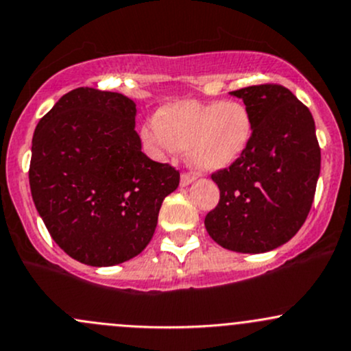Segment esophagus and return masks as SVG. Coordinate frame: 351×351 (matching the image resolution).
I'll return each mask as SVG.
<instances>
[{
    "mask_svg": "<svg viewBox=\"0 0 351 351\" xmlns=\"http://www.w3.org/2000/svg\"><path fill=\"white\" fill-rule=\"evenodd\" d=\"M194 179H195L194 174H191V172H184V174L180 176V186L182 187L189 186L191 182H194Z\"/></svg>",
    "mask_w": 351,
    "mask_h": 351,
    "instance_id": "1",
    "label": "esophagus"
}]
</instances>
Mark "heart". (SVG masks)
<instances>
[{
    "mask_svg": "<svg viewBox=\"0 0 351 351\" xmlns=\"http://www.w3.org/2000/svg\"><path fill=\"white\" fill-rule=\"evenodd\" d=\"M141 135L156 159L187 152L195 169L213 172L243 156L252 137V120L239 101L180 100L164 105Z\"/></svg>",
    "mask_w": 351,
    "mask_h": 351,
    "instance_id": "b5f03b06",
    "label": "heart"
}]
</instances>
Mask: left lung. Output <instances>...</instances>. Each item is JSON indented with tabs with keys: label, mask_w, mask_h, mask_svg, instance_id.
<instances>
[{
	"label": "left lung",
	"mask_w": 351,
	"mask_h": 351,
	"mask_svg": "<svg viewBox=\"0 0 351 351\" xmlns=\"http://www.w3.org/2000/svg\"><path fill=\"white\" fill-rule=\"evenodd\" d=\"M231 93L250 110L252 137L234 164L210 176L221 195L204 226L219 246L256 254L288 243L306 221L322 150L311 112L286 86L261 84Z\"/></svg>",
	"instance_id": "obj_1"
}]
</instances>
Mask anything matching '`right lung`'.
<instances>
[{"label": "right lung", "mask_w": 351, "mask_h": 351, "mask_svg": "<svg viewBox=\"0 0 351 351\" xmlns=\"http://www.w3.org/2000/svg\"><path fill=\"white\" fill-rule=\"evenodd\" d=\"M135 104L80 86L41 117L32 142L29 189L53 241L88 266L135 258L152 239L176 167L142 152Z\"/></svg>", "instance_id": "1"}]
</instances>
